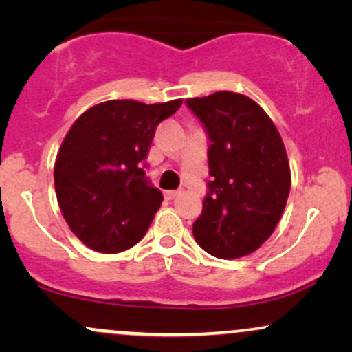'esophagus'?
<instances>
[{
    "instance_id": "34e87169",
    "label": "esophagus",
    "mask_w": 352,
    "mask_h": 352,
    "mask_svg": "<svg viewBox=\"0 0 352 352\" xmlns=\"http://www.w3.org/2000/svg\"><path fill=\"white\" fill-rule=\"evenodd\" d=\"M179 190H167V192H165V199H168V200H173L175 199L177 195H179Z\"/></svg>"
}]
</instances>
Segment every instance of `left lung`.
Listing matches in <instances>:
<instances>
[{
    "instance_id": "obj_1",
    "label": "left lung",
    "mask_w": 352,
    "mask_h": 352,
    "mask_svg": "<svg viewBox=\"0 0 352 352\" xmlns=\"http://www.w3.org/2000/svg\"><path fill=\"white\" fill-rule=\"evenodd\" d=\"M208 135L212 180L193 236L223 260L253 253L272 236L292 187L281 135L254 100L220 91L185 100Z\"/></svg>"
}]
</instances>
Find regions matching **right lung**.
<instances>
[{
    "label": "right lung",
    "mask_w": 352,
    "mask_h": 352,
    "mask_svg": "<svg viewBox=\"0 0 352 352\" xmlns=\"http://www.w3.org/2000/svg\"><path fill=\"white\" fill-rule=\"evenodd\" d=\"M164 104L107 100L87 109L64 137L54 165L60 212L76 236L100 253L142 240L164 197L145 179L157 125L179 111Z\"/></svg>",
    "instance_id": "right-lung-1"
}]
</instances>
